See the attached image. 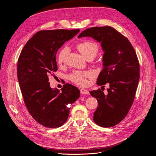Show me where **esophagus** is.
Masks as SVG:
<instances>
[{"label":"esophagus","mask_w":156,"mask_h":156,"mask_svg":"<svg viewBox=\"0 0 156 156\" xmlns=\"http://www.w3.org/2000/svg\"><path fill=\"white\" fill-rule=\"evenodd\" d=\"M80 93L83 94H89V91L86 90H85V89H83V88H81L80 89Z\"/></svg>","instance_id":"34e87169"}]
</instances>
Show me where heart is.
I'll use <instances>...</instances> for the list:
<instances>
[{"label":"heart","instance_id":"1","mask_svg":"<svg viewBox=\"0 0 156 156\" xmlns=\"http://www.w3.org/2000/svg\"><path fill=\"white\" fill-rule=\"evenodd\" d=\"M76 48L87 59L93 58L99 51L98 44L91 41H82L76 44ZM69 47L64 46L57 55V63L61 65L66 61L69 54ZM94 75L93 72L74 71L69 75L70 80L74 83L80 86H85L87 84V78H91Z\"/></svg>","mask_w":156,"mask_h":156}]
</instances>
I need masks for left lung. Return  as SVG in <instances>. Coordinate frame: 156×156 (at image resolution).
Wrapping results in <instances>:
<instances>
[{
  "instance_id": "1",
  "label": "left lung",
  "mask_w": 156,
  "mask_h": 156,
  "mask_svg": "<svg viewBox=\"0 0 156 156\" xmlns=\"http://www.w3.org/2000/svg\"><path fill=\"white\" fill-rule=\"evenodd\" d=\"M92 37L101 42L104 69L101 72L97 84H109L108 93L101 89L90 91L98 102L93 120L100 126H114L128 114L134 101L140 80V63L129 40L110 26L87 28L78 36ZM102 90V87L101 88Z\"/></svg>"
}]
</instances>
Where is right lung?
I'll return each instance as SVG.
<instances>
[{
    "label": "right lung",
    "instance_id": "add662e5",
    "mask_svg": "<svg viewBox=\"0 0 156 156\" xmlns=\"http://www.w3.org/2000/svg\"><path fill=\"white\" fill-rule=\"evenodd\" d=\"M76 30H42L27 42L18 60L17 77L25 105L39 124L55 128L67 120L72 105L80 96L79 89L71 84L62 91L52 89L49 78L57 71L58 49L78 32Z\"/></svg>",
    "mask_w": 156,
    "mask_h": 156
}]
</instances>
